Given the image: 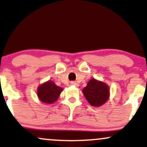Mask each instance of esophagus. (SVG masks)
Returning <instances> with one entry per match:
<instances>
[{
    "instance_id": "1",
    "label": "esophagus",
    "mask_w": 147,
    "mask_h": 147,
    "mask_svg": "<svg viewBox=\"0 0 147 147\" xmlns=\"http://www.w3.org/2000/svg\"><path fill=\"white\" fill-rule=\"evenodd\" d=\"M70 84L71 85H74V86H78V84L77 82H75V81H71V82H70Z\"/></svg>"
}]
</instances>
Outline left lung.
Wrapping results in <instances>:
<instances>
[{
  "instance_id": "8db88e82",
  "label": "left lung",
  "mask_w": 147,
  "mask_h": 147,
  "mask_svg": "<svg viewBox=\"0 0 147 147\" xmlns=\"http://www.w3.org/2000/svg\"><path fill=\"white\" fill-rule=\"evenodd\" d=\"M84 97L93 106H100L108 100L109 88L104 82L91 79L82 90Z\"/></svg>"
}]
</instances>
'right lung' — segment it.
Listing matches in <instances>:
<instances>
[{
	"mask_svg": "<svg viewBox=\"0 0 147 147\" xmlns=\"http://www.w3.org/2000/svg\"><path fill=\"white\" fill-rule=\"evenodd\" d=\"M63 88L59 87L53 82H48L41 85L37 90V95L42 102L52 104L59 98Z\"/></svg>",
	"mask_w": 147,
	"mask_h": 147,
	"instance_id": "right-lung-1",
	"label": "right lung"
}]
</instances>
